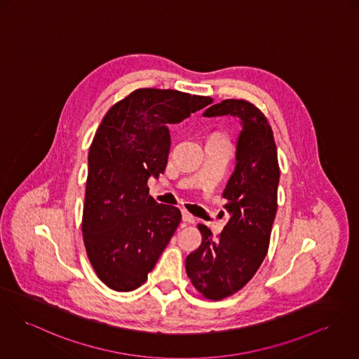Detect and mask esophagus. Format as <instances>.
Here are the masks:
<instances>
[{
	"label": "esophagus",
	"instance_id": "34e87169",
	"mask_svg": "<svg viewBox=\"0 0 359 359\" xmlns=\"http://www.w3.org/2000/svg\"><path fill=\"white\" fill-rule=\"evenodd\" d=\"M182 216H183V221H186L189 224H191V222L195 221V217H194L193 215H190L187 210H182Z\"/></svg>",
	"mask_w": 359,
	"mask_h": 359
}]
</instances>
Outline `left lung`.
<instances>
[{
    "label": "left lung",
    "mask_w": 359,
    "mask_h": 359,
    "mask_svg": "<svg viewBox=\"0 0 359 359\" xmlns=\"http://www.w3.org/2000/svg\"><path fill=\"white\" fill-rule=\"evenodd\" d=\"M203 116H233L242 124L236 165L222 193L229 220L217 238L199 224L202 243L186 258V272L196 291L221 301L248 284L268 252L280 169L272 128L257 107L245 100H224Z\"/></svg>",
    "instance_id": "obj_1"
}]
</instances>
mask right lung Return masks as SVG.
I'll return each instance as SVG.
<instances>
[{
	"label": "right lung",
	"mask_w": 359,
	"mask_h": 359,
	"mask_svg": "<svg viewBox=\"0 0 359 359\" xmlns=\"http://www.w3.org/2000/svg\"><path fill=\"white\" fill-rule=\"evenodd\" d=\"M213 100L177 90L139 88L104 116L88 151L82 232L98 278L114 291L140 287L173 236L182 213L149 195L164 173L169 124Z\"/></svg>",
	"instance_id": "obj_1"
}]
</instances>
